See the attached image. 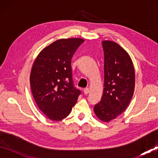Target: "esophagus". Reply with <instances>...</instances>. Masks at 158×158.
Masks as SVG:
<instances>
[{
	"instance_id": "1",
	"label": "esophagus",
	"mask_w": 158,
	"mask_h": 158,
	"mask_svg": "<svg viewBox=\"0 0 158 158\" xmlns=\"http://www.w3.org/2000/svg\"><path fill=\"white\" fill-rule=\"evenodd\" d=\"M83 92H84L85 94H88L89 92V89L88 88H84V89H83Z\"/></svg>"
}]
</instances>
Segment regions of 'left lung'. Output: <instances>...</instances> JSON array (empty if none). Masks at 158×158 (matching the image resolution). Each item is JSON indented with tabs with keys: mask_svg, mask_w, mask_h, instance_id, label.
<instances>
[{
	"mask_svg": "<svg viewBox=\"0 0 158 158\" xmlns=\"http://www.w3.org/2000/svg\"><path fill=\"white\" fill-rule=\"evenodd\" d=\"M105 56L103 95L95 105L96 116L110 122L122 113L132 98L135 74L130 57L122 47L109 41L102 42Z\"/></svg>",
	"mask_w": 158,
	"mask_h": 158,
	"instance_id": "1",
	"label": "left lung"
}]
</instances>
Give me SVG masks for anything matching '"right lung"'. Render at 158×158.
<instances>
[{"label":"right lung","mask_w":158,"mask_h":158,"mask_svg":"<svg viewBox=\"0 0 158 158\" xmlns=\"http://www.w3.org/2000/svg\"><path fill=\"white\" fill-rule=\"evenodd\" d=\"M83 41L79 38L58 40L43 49L33 64L30 78L32 95L51 120L68 116L81 94L74 85L71 60Z\"/></svg>","instance_id":"right-lung-1"}]
</instances>
